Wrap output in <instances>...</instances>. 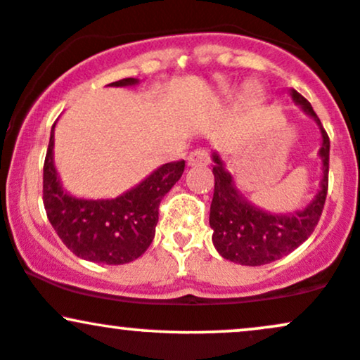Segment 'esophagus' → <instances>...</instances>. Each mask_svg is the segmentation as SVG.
<instances>
[{"mask_svg":"<svg viewBox=\"0 0 360 360\" xmlns=\"http://www.w3.org/2000/svg\"><path fill=\"white\" fill-rule=\"evenodd\" d=\"M208 162H210V154H208V150H206V148H196V150H193L188 157V164L191 167L206 166Z\"/></svg>","mask_w":360,"mask_h":360,"instance_id":"obj_1","label":"esophagus"}]
</instances>
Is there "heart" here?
I'll return each mask as SVG.
<instances>
[{
    "mask_svg": "<svg viewBox=\"0 0 360 360\" xmlns=\"http://www.w3.org/2000/svg\"><path fill=\"white\" fill-rule=\"evenodd\" d=\"M254 94H255L254 86L249 84V86H247V88H245V94H243V96H245L247 101H254Z\"/></svg>",
    "mask_w": 360,
    "mask_h": 360,
    "instance_id": "1",
    "label": "heart"
}]
</instances>
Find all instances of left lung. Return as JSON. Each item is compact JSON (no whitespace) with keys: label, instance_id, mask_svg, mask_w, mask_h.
Masks as SVG:
<instances>
[{"label":"left lung","instance_id":"1","mask_svg":"<svg viewBox=\"0 0 360 360\" xmlns=\"http://www.w3.org/2000/svg\"><path fill=\"white\" fill-rule=\"evenodd\" d=\"M295 105L315 120L321 134L320 189L303 210L292 213H271L252 205L235 184L218 152H213L214 191L210 206L213 245L223 259L242 266H264L274 262L303 243L320 220L328 191L330 140L313 106L296 89H289Z\"/></svg>","mask_w":360,"mask_h":360}]
</instances>
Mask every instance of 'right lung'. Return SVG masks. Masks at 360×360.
Listing matches in <instances>:
<instances>
[{
    "mask_svg": "<svg viewBox=\"0 0 360 360\" xmlns=\"http://www.w3.org/2000/svg\"><path fill=\"white\" fill-rule=\"evenodd\" d=\"M139 84L127 77L108 86ZM53 123L44 164V206L57 235L72 254L89 262L120 264L139 259L148 249L159 221V205L184 172V160L157 167L142 183L110 200L69 194L53 164Z\"/></svg>",
    "mask_w": 360,
    "mask_h": 360,
    "instance_id": "add662e5",
    "label": "right lung"
}]
</instances>
